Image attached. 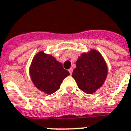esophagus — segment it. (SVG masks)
Segmentation results:
<instances>
[{"label":"esophagus","instance_id":"1","mask_svg":"<svg viewBox=\"0 0 131 131\" xmlns=\"http://www.w3.org/2000/svg\"><path fill=\"white\" fill-rule=\"evenodd\" d=\"M69 71L70 74L72 75V73H73V69H72V68H70L69 69Z\"/></svg>","mask_w":131,"mask_h":131}]
</instances>
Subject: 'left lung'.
<instances>
[{
    "mask_svg": "<svg viewBox=\"0 0 131 131\" xmlns=\"http://www.w3.org/2000/svg\"><path fill=\"white\" fill-rule=\"evenodd\" d=\"M107 73V65L103 57L99 51L92 49L78 58L72 77L80 89L92 94L103 85Z\"/></svg>",
    "mask_w": 131,
    "mask_h": 131,
    "instance_id": "left-lung-1",
    "label": "left lung"
}]
</instances>
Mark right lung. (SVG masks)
<instances>
[{
  "label": "right lung",
  "instance_id": "obj_1",
  "mask_svg": "<svg viewBox=\"0 0 131 131\" xmlns=\"http://www.w3.org/2000/svg\"><path fill=\"white\" fill-rule=\"evenodd\" d=\"M29 73L34 85L47 94H51L60 88V84L69 72L64 69L61 62L55 57L39 51L32 60Z\"/></svg>",
  "mask_w": 131,
  "mask_h": 131
}]
</instances>
